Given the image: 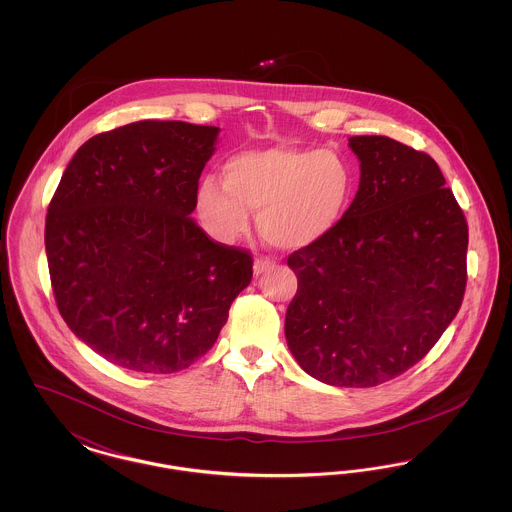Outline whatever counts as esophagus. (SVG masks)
Wrapping results in <instances>:
<instances>
[{
  "mask_svg": "<svg viewBox=\"0 0 512 512\" xmlns=\"http://www.w3.org/2000/svg\"><path fill=\"white\" fill-rule=\"evenodd\" d=\"M276 267V263L272 261V259H267V257H261V259H255V263H253V272L259 276V274H263V272H268V270H272V268Z\"/></svg>",
  "mask_w": 512,
  "mask_h": 512,
  "instance_id": "esophagus-1",
  "label": "esophagus"
}]
</instances>
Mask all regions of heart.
Masks as SVG:
<instances>
[{
    "instance_id": "b5f03b06",
    "label": "heart",
    "mask_w": 512,
    "mask_h": 512,
    "mask_svg": "<svg viewBox=\"0 0 512 512\" xmlns=\"http://www.w3.org/2000/svg\"><path fill=\"white\" fill-rule=\"evenodd\" d=\"M355 171L336 149L272 146L232 155L215 176L199 180L195 209L205 232L232 244L257 211L261 236L297 251L330 236L347 213Z\"/></svg>"
}]
</instances>
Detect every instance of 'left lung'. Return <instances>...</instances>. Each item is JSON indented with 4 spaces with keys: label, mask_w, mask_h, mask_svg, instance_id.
I'll list each match as a JSON object with an SVG mask.
<instances>
[{
    "label": "left lung",
    "mask_w": 512,
    "mask_h": 512,
    "mask_svg": "<svg viewBox=\"0 0 512 512\" xmlns=\"http://www.w3.org/2000/svg\"><path fill=\"white\" fill-rule=\"evenodd\" d=\"M359 190L338 228L297 249L286 340L324 384L372 388L416 365L457 317L468 226L438 163L386 136H353Z\"/></svg>",
    "instance_id": "obj_1"
}]
</instances>
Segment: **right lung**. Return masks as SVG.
Segmentation results:
<instances>
[{"mask_svg": "<svg viewBox=\"0 0 512 512\" xmlns=\"http://www.w3.org/2000/svg\"><path fill=\"white\" fill-rule=\"evenodd\" d=\"M217 136V126L132 122L78 147L61 176L46 217L51 288L74 336L113 365H194L251 282V255L190 219Z\"/></svg>", "mask_w": 512, "mask_h": 512, "instance_id": "add662e5", "label": "right lung"}]
</instances>
